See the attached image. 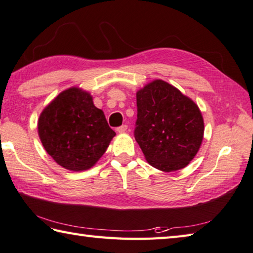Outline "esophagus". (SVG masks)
Returning <instances> with one entry per match:
<instances>
[{
    "instance_id": "obj_1",
    "label": "esophagus",
    "mask_w": 253,
    "mask_h": 253,
    "mask_svg": "<svg viewBox=\"0 0 253 253\" xmlns=\"http://www.w3.org/2000/svg\"><path fill=\"white\" fill-rule=\"evenodd\" d=\"M126 130H127V126H126V125H123V126H121L117 127V131H118L119 133H125Z\"/></svg>"
}]
</instances>
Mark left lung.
<instances>
[{"instance_id":"1","label":"left lung","mask_w":253,"mask_h":253,"mask_svg":"<svg viewBox=\"0 0 253 253\" xmlns=\"http://www.w3.org/2000/svg\"><path fill=\"white\" fill-rule=\"evenodd\" d=\"M134 136L151 166L174 171L186 168L204 139V119L192 99L156 79L136 92Z\"/></svg>"}]
</instances>
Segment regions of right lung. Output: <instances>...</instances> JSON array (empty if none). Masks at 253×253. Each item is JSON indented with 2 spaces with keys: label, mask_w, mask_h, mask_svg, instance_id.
Here are the masks:
<instances>
[{
  "label": "right lung",
  "mask_w": 253,
  "mask_h": 253,
  "mask_svg": "<svg viewBox=\"0 0 253 253\" xmlns=\"http://www.w3.org/2000/svg\"><path fill=\"white\" fill-rule=\"evenodd\" d=\"M37 128L47 153L74 171L91 169L116 135L91 94L78 87L64 90L45 107Z\"/></svg>",
  "instance_id": "right-lung-1"
}]
</instances>
